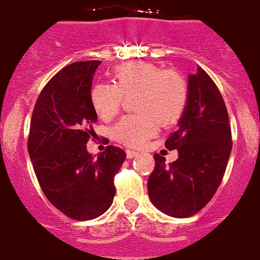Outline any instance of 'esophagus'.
I'll return each instance as SVG.
<instances>
[{
  "label": "esophagus",
  "mask_w": 260,
  "mask_h": 260,
  "mask_svg": "<svg viewBox=\"0 0 260 260\" xmlns=\"http://www.w3.org/2000/svg\"><path fill=\"white\" fill-rule=\"evenodd\" d=\"M126 155H127V158H136V157H138V155H140V153H138V151H134V150H127L126 151Z\"/></svg>",
  "instance_id": "34e87169"
}]
</instances>
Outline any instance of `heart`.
<instances>
[{
	"instance_id": "heart-1",
	"label": "heart",
	"mask_w": 260,
	"mask_h": 260,
	"mask_svg": "<svg viewBox=\"0 0 260 260\" xmlns=\"http://www.w3.org/2000/svg\"><path fill=\"white\" fill-rule=\"evenodd\" d=\"M138 115L123 117L111 130L118 142L141 147L162 126L176 123L188 105L186 79L174 70H162L147 61L122 64L113 71V83H98L91 88L90 101L96 115L110 119L119 111L122 95H133Z\"/></svg>"
}]
</instances>
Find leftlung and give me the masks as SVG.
Masks as SVG:
<instances>
[{
    "mask_svg": "<svg viewBox=\"0 0 260 260\" xmlns=\"http://www.w3.org/2000/svg\"><path fill=\"white\" fill-rule=\"evenodd\" d=\"M189 98L177 130L165 147L178 158L165 164L154 154L147 181L151 203L166 215L190 217L204 208L219 188L231 155V127L225 103L209 75L197 68L188 79Z\"/></svg>",
    "mask_w": 260,
    "mask_h": 260,
    "instance_id": "left-lung-1",
    "label": "left lung"
}]
</instances>
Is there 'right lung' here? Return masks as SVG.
<instances>
[{
	"label": "right lung",
	"mask_w": 260,
	"mask_h": 260,
	"mask_svg": "<svg viewBox=\"0 0 260 260\" xmlns=\"http://www.w3.org/2000/svg\"><path fill=\"white\" fill-rule=\"evenodd\" d=\"M99 64L76 61L57 72L37 98L29 130L28 151L43 192L60 212L80 221L111 207L114 176L126 159L117 146L96 158L87 151L98 120L90 92Z\"/></svg>",
	"instance_id": "right-lung-1"
}]
</instances>
